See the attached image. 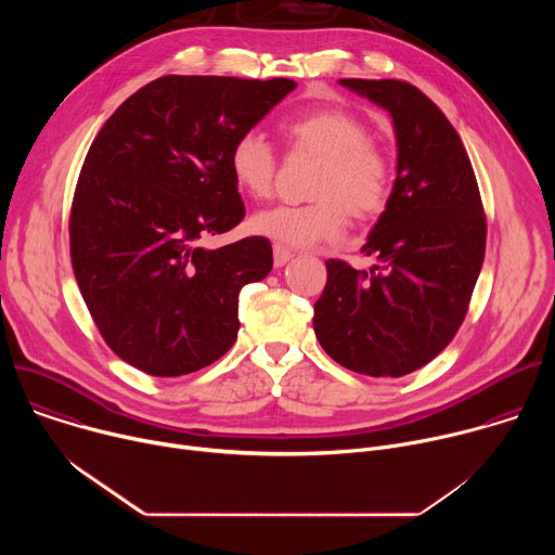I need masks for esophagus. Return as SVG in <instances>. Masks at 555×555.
<instances>
[{
  "label": "esophagus",
  "instance_id": "obj_1",
  "mask_svg": "<svg viewBox=\"0 0 555 555\" xmlns=\"http://www.w3.org/2000/svg\"><path fill=\"white\" fill-rule=\"evenodd\" d=\"M292 257H294V253H292L289 248H283V246H279V244L274 246V266H276V268H283Z\"/></svg>",
  "mask_w": 555,
  "mask_h": 555
}]
</instances>
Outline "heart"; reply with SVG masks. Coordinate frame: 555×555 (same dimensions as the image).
Returning <instances> with one entry per match:
<instances>
[{
	"label": "heart",
	"instance_id": "obj_1",
	"mask_svg": "<svg viewBox=\"0 0 555 555\" xmlns=\"http://www.w3.org/2000/svg\"><path fill=\"white\" fill-rule=\"evenodd\" d=\"M294 153L321 157L309 186V204H276L253 217V230L279 246L305 248L343 236L349 215L373 221L384 212L392 191V169L382 146L369 140L366 125L347 109L315 107L281 125ZM228 165L234 184L250 197L272 193L279 157L270 142L242 133L230 146Z\"/></svg>",
	"mask_w": 555,
	"mask_h": 555
}]
</instances>
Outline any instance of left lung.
<instances>
[{
    "label": "left lung",
    "mask_w": 555,
    "mask_h": 555,
    "mask_svg": "<svg viewBox=\"0 0 555 555\" xmlns=\"http://www.w3.org/2000/svg\"><path fill=\"white\" fill-rule=\"evenodd\" d=\"M384 107L398 138V178L362 253L371 270L330 259L313 305L321 347L349 371L402 377L459 332L486 257V212L465 146L443 112L395 78H340Z\"/></svg>",
    "instance_id": "left-lung-1"
}]
</instances>
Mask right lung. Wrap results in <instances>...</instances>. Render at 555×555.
<instances>
[{
    "label": "right lung",
    "instance_id": "obj_1",
    "mask_svg": "<svg viewBox=\"0 0 555 555\" xmlns=\"http://www.w3.org/2000/svg\"><path fill=\"white\" fill-rule=\"evenodd\" d=\"M296 88L289 78L169 74L131 94L94 138L69 212L72 270L109 349L178 377L240 332V292L272 270L266 236L208 250L246 215L232 142Z\"/></svg>",
    "mask_w": 555,
    "mask_h": 555
}]
</instances>
